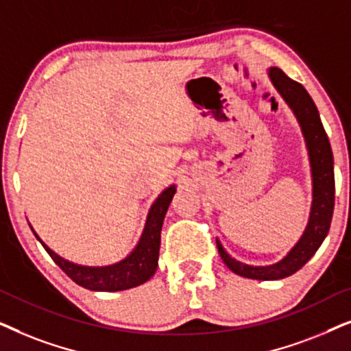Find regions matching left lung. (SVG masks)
<instances>
[{
  "label": "left lung",
  "mask_w": 351,
  "mask_h": 351,
  "mask_svg": "<svg viewBox=\"0 0 351 351\" xmlns=\"http://www.w3.org/2000/svg\"><path fill=\"white\" fill-rule=\"evenodd\" d=\"M269 77L274 86L281 93L287 104L295 112L298 121L302 125V132L305 134L308 151H310L311 173H313V205L310 213V221L302 239L289 252V255L279 263L273 266H249L239 263L224 252L219 242H217L218 254L224 265L232 273L249 279H260V281H273L291 276L302 268L328 236L330 221L334 213L335 200V181H334V157L328 134L322 127L319 112H317L311 96L298 82L289 78L281 69H269Z\"/></svg>",
  "instance_id": "obj_1"
}]
</instances>
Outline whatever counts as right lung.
Listing matches in <instances>:
<instances>
[{"label":"right lung","instance_id":"obj_1","mask_svg":"<svg viewBox=\"0 0 351 351\" xmlns=\"http://www.w3.org/2000/svg\"><path fill=\"white\" fill-rule=\"evenodd\" d=\"M175 186H171V188L165 189L158 195V199L149 210L146 228H144L136 249L117 265L102 266V268L73 265L67 260L60 258L58 254H54L48 245L43 244V241H40L35 231L34 234L41 242V245L45 247L51 258L54 260V263L78 286L90 289V291L102 292H115L136 287L139 284L149 281L156 273L163 218H165L168 205H170L173 195H175Z\"/></svg>","mask_w":351,"mask_h":351}]
</instances>
